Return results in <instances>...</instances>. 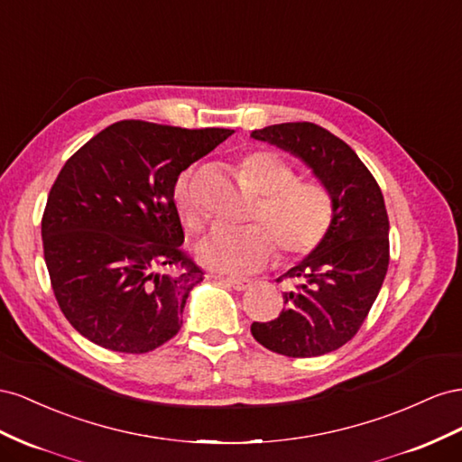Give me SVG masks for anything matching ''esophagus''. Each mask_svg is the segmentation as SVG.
I'll list each match as a JSON object with an SVG mask.
<instances>
[{"label":"esophagus","instance_id":"esophagus-1","mask_svg":"<svg viewBox=\"0 0 462 462\" xmlns=\"http://www.w3.org/2000/svg\"><path fill=\"white\" fill-rule=\"evenodd\" d=\"M218 282L226 284V286H232L236 290H247L249 286H252V281H245V279H234V276H217Z\"/></svg>","mask_w":462,"mask_h":462}]
</instances>
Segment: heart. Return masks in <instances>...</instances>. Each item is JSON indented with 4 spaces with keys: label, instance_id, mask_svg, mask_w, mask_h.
<instances>
[{
    "label": "heart",
    "instance_id": "1",
    "mask_svg": "<svg viewBox=\"0 0 462 462\" xmlns=\"http://www.w3.org/2000/svg\"><path fill=\"white\" fill-rule=\"evenodd\" d=\"M240 174L261 199L240 230L218 228L197 247L205 265L254 273L265 267L279 249L282 261L301 259L327 238L335 218L331 191L315 180H296V170L273 151L247 152L240 161ZM174 203L186 228L201 232L207 220L199 186L191 172L181 174L174 186Z\"/></svg>",
    "mask_w": 462,
    "mask_h": 462
}]
</instances>
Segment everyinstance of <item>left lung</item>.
<instances>
[{
    "label": "left lung",
    "mask_w": 462,
    "mask_h": 462,
    "mask_svg": "<svg viewBox=\"0 0 462 462\" xmlns=\"http://www.w3.org/2000/svg\"><path fill=\"white\" fill-rule=\"evenodd\" d=\"M252 137L301 158L331 191L335 218L323 244L276 279L294 281L286 308L273 321L252 325L265 348L311 358L333 352L358 333L389 267V217L375 178L348 144L310 122L276 124Z\"/></svg>",
    "instance_id": "obj_1"
}]
</instances>
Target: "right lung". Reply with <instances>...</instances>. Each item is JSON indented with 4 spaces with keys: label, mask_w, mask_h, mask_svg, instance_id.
I'll use <instances>...</instances> for the list:
<instances>
[{
    "label": "right lung",
    "mask_w": 462,
    "mask_h": 462,
    "mask_svg": "<svg viewBox=\"0 0 462 462\" xmlns=\"http://www.w3.org/2000/svg\"><path fill=\"white\" fill-rule=\"evenodd\" d=\"M234 134L124 120L63 164L42 215L58 306L75 331L144 354L178 335L203 271L181 252L178 176Z\"/></svg>",
    "instance_id": "right-lung-1"
}]
</instances>
